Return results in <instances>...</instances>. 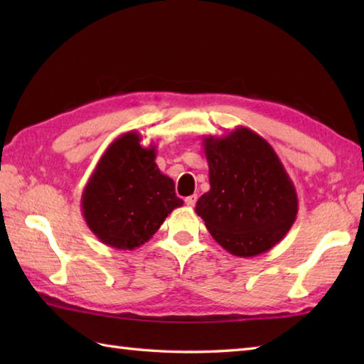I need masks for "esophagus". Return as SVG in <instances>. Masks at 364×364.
<instances>
[{
	"instance_id": "obj_1",
	"label": "esophagus",
	"mask_w": 364,
	"mask_h": 364,
	"mask_svg": "<svg viewBox=\"0 0 364 364\" xmlns=\"http://www.w3.org/2000/svg\"><path fill=\"white\" fill-rule=\"evenodd\" d=\"M197 196L194 194V196H189V197H186L184 198V203H186L189 208H192V206H196V203H197Z\"/></svg>"
}]
</instances>
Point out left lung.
Returning a JSON list of instances; mask_svg holds the SVG:
<instances>
[{"instance_id":"8db88e82","label":"left lung","mask_w":364,"mask_h":364,"mask_svg":"<svg viewBox=\"0 0 364 364\" xmlns=\"http://www.w3.org/2000/svg\"><path fill=\"white\" fill-rule=\"evenodd\" d=\"M211 189L196 213L211 236L235 257L250 258L282 241L297 218L291 178L266 139L237 127L228 136L203 137Z\"/></svg>"}]
</instances>
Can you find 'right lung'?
<instances>
[{"label":"right lung","mask_w":364,"mask_h":364,"mask_svg":"<svg viewBox=\"0 0 364 364\" xmlns=\"http://www.w3.org/2000/svg\"><path fill=\"white\" fill-rule=\"evenodd\" d=\"M156 145L144 146L129 131L107 146L82 191L84 220L100 241L119 250H134L156 233L183 200L172 178L161 173Z\"/></svg>","instance_id":"right-lung-1"}]
</instances>
